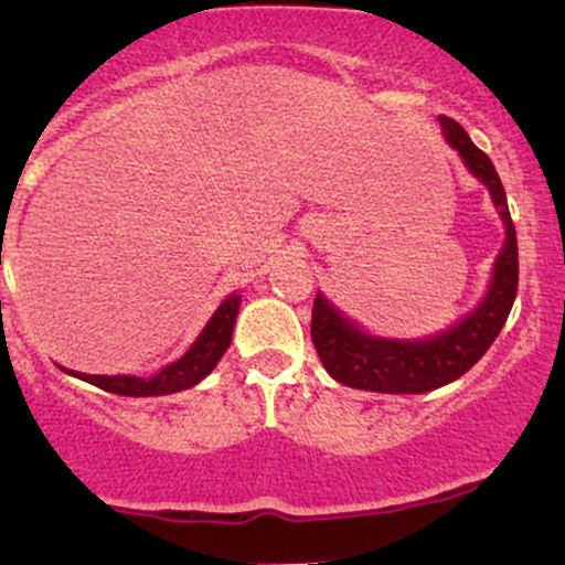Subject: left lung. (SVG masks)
<instances>
[{"instance_id": "left-lung-1", "label": "left lung", "mask_w": 565, "mask_h": 565, "mask_svg": "<svg viewBox=\"0 0 565 565\" xmlns=\"http://www.w3.org/2000/svg\"><path fill=\"white\" fill-rule=\"evenodd\" d=\"M449 146L460 153L462 164L477 181H482L503 222V246L492 263V276L482 300L449 324L423 338H387L360 328L335 302L322 292L313 298L311 338L324 371L335 382L354 390L387 392V395H419L455 382L471 371L507 324L518 298V235L509 216L507 192L492 168L490 157L473 146L466 129L449 116H438Z\"/></svg>"}]
</instances>
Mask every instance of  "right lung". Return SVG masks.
Segmentation results:
<instances>
[{"label":"right lung","instance_id":"add662e5","mask_svg":"<svg viewBox=\"0 0 565 565\" xmlns=\"http://www.w3.org/2000/svg\"><path fill=\"white\" fill-rule=\"evenodd\" d=\"M237 311H241V295H227V298L218 302V308L213 311V317L207 319L205 328L200 330V335L194 338L192 347H189L175 362H170L162 371L153 373V376H132V373H116V376H108V373H81L70 371V367H62V371L105 392H116V395H173V392L189 390L194 387V384H200L207 373L218 365V360H222L224 352L230 349V341H233Z\"/></svg>","mask_w":565,"mask_h":565}]
</instances>
